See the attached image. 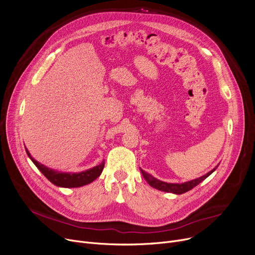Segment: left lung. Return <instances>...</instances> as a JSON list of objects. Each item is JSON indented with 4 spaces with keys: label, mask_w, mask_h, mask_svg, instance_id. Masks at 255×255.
<instances>
[{
    "label": "left lung",
    "mask_w": 255,
    "mask_h": 255,
    "mask_svg": "<svg viewBox=\"0 0 255 255\" xmlns=\"http://www.w3.org/2000/svg\"><path fill=\"white\" fill-rule=\"evenodd\" d=\"M218 167L215 166L214 167L211 171H209L208 173H206V175L199 177L197 179H194V180H191V181H188V182H185V183H182V184H178V183H166V182H163V181H160L156 178H154L152 175H150V173L145 172L144 170H142L140 168V171H141V175L142 177L144 178V180L149 183L150 186H152L153 188H156L160 191H164V192H171V193H175V194H183L187 191L191 190L192 188H194L195 186H197L199 183H202L205 179H207L211 173L213 171H215V169Z\"/></svg>",
    "instance_id": "1"
}]
</instances>
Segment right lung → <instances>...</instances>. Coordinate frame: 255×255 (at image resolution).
<instances>
[{
  "label": "right lung",
  "mask_w": 255,
  "mask_h": 255,
  "mask_svg": "<svg viewBox=\"0 0 255 255\" xmlns=\"http://www.w3.org/2000/svg\"><path fill=\"white\" fill-rule=\"evenodd\" d=\"M25 152L33 161V163L36 165V167L43 173L48 181H50L53 185L58 187H63V188H77V187H82L92 183L101 175L104 167V162H101V164L97 166H94L80 172H64L49 168L44 164L39 163L37 160H35L31 156L30 152L26 148Z\"/></svg>",
  "instance_id": "1"
}]
</instances>
